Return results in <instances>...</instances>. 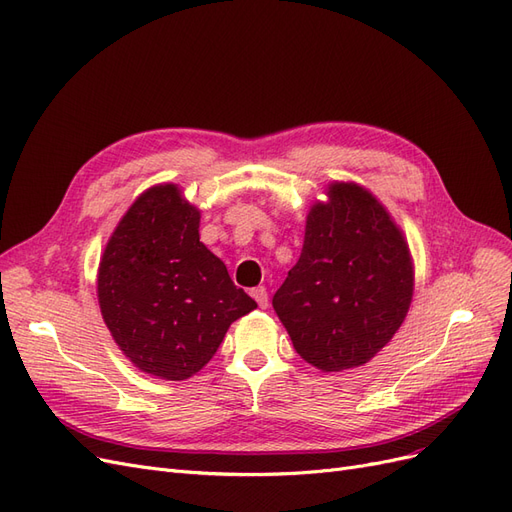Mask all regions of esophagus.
I'll list each match as a JSON object with an SVG mask.
<instances>
[{
	"mask_svg": "<svg viewBox=\"0 0 512 512\" xmlns=\"http://www.w3.org/2000/svg\"><path fill=\"white\" fill-rule=\"evenodd\" d=\"M252 297H254V301L258 303V307H262L265 309L267 305H269V294H267V288L265 286H258V288H252Z\"/></svg>",
	"mask_w": 512,
	"mask_h": 512,
	"instance_id": "obj_1",
	"label": "esophagus"
}]
</instances>
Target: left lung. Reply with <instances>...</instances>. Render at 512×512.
<instances>
[{
    "instance_id": "left-lung-1",
    "label": "left lung",
    "mask_w": 512,
    "mask_h": 512,
    "mask_svg": "<svg viewBox=\"0 0 512 512\" xmlns=\"http://www.w3.org/2000/svg\"><path fill=\"white\" fill-rule=\"evenodd\" d=\"M305 220L301 256L273 309L303 361L331 374L361 367L391 342L412 303L404 230L356 181L324 185Z\"/></svg>"
}]
</instances>
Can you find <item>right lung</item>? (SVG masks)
<instances>
[{
  "label": "right lung",
  "instance_id": "right-lung-1",
  "mask_svg": "<svg viewBox=\"0 0 512 512\" xmlns=\"http://www.w3.org/2000/svg\"><path fill=\"white\" fill-rule=\"evenodd\" d=\"M200 209L177 183L138 194L108 237L98 303L126 359L160 380H188L218 352L228 327L256 309L200 241Z\"/></svg>",
  "mask_w": 512,
  "mask_h": 512
}]
</instances>
